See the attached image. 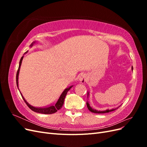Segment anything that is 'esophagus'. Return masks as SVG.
<instances>
[{
  "instance_id": "esophagus-1",
  "label": "esophagus",
  "mask_w": 147,
  "mask_h": 147,
  "mask_svg": "<svg viewBox=\"0 0 147 147\" xmlns=\"http://www.w3.org/2000/svg\"><path fill=\"white\" fill-rule=\"evenodd\" d=\"M86 80H87V78L84 75H81V76L80 77V78H79V81L80 82V83H85L86 81Z\"/></svg>"
}]
</instances>
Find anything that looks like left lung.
Masks as SVG:
<instances>
[{
	"instance_id": "1",
	"label": "left lung",
	"mask_w": 147,
	"mask_h": 147,
	"mask_svg": "<svg viewBox=\"0 0 147 147\" xmlns=\"http://www.w3.org/2000/svg\"><path fill=\"white\" fill-rule=\"evenodd\" d=\"M132 70H133V67H132ZM88 96H89V92H88ZM86 105H87V107H88V110H90V112H91L92 113H109L110 112H112V111H113V110L118 109V107H117V109H110V110L107 109V110H102V111H100V110H97L92 109L90 105V104H89L88 101L86 102ZM118 107H119V106Z\"/></svg>"
}]
</instances>
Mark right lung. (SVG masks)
<instances>
[{"label": "right lung", "instance_id": "obj_1", "mask_svg": "<svg viewBox=\"0 0 147 147\" xmlns=\"http://www.w3.org/2000/svg\"><path fill=\"white\" fill-rule=\"evenodd\" d=\"M34 43H35V42H32V43L30 44V47H32L33 46V45ZM28 51H26L25 53H27ZM23 57L24 56H22L21 58L20 59V64H19V67H18V71H17V73H16V84H17V86H18V88L19 90V88H18V76H19V73H20V67H21V63H22V61H23ZM73 86H71L67 88H66L64 90V91L62 92V94H61L59 98L58 99V100H57V102L54 104V105H52L50 107H43V108H40V107H33L31 105H30L28 102L26 100V99H24V97L23 96V95H22V94L21 93V95L22 96V97H23V100H24V102H26V104H27V105L32 110V111H34V112H37V113H43V114H53L54 113H56L57 110H59V109H61L62 108V107H63V104H64V99H65V97L67 94V92L70 90V89L72 88ZM20 91V90H19Z\"/></svg>", "mask_w": 147, "mask_h": 147}]
</instances>
